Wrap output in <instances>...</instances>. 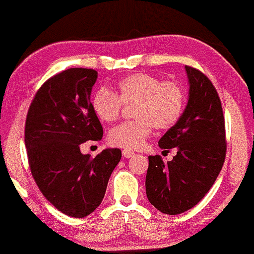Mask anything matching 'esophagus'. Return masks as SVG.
<instances>
[{
    "mask_svg": "<svg viewBox=\"0 0 254 254\" xmlns=\"http://www.w3.org/2000/svg\"><path fill=\"white\" fill-rule=\"evenodd\" d=\"M133 155H135V153H133L132 150H127V149L123 150V156H125V157H131Z\"/></svg>",
    "mask_w": 254,
    "mask_h": 254,
    "instance_id": "1",
    "label": "esophagus"
}]
</instances>
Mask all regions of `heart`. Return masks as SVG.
Here are the masks:
<instances>
[{
	"instance_id": "1",
	"label": "heart",
	"mask_w": 254,
	"mask_h": 254,
	"mask_svg": "<svg viewBox=\"0 0 254 254\" xmlns=\"http://www.w3.org/2000/svg\"><path fill=\"white\" fill-rule=\"evenodd\" d=\"M184 89L174 81L145 72H136L122 78L118 93L106 88L97 92L93 99V110L101 121H117L124 105L132 106V121L113 127L109 142L124 149H138L151 135L153 127L165 130L176 124L184 109Z\"/></svg>"
}]
</instances>
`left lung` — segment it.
I'll return each instance as SVG.
<instances>
[{
	"label": "left lung",
	"mask_w": 254,
	"mask_h": 254,
	"mask_svg": "<svg viewBox=\"0 0 254 254\" xmlns=\"http://www.w3.org/2000/svg\"><path fill=\"white\" fill-rule=\"evenodd\" d=\"M190 92L182 117L160 138L162 149L176 148L165 164L150 155L145 177L147 197L157 210L178 215L193 208L208 193L226 159L227 141L220 97L206 75L186 65Z\"/></svg>",
	"instance_id": "1"
}]
</instances>
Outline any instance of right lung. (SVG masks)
<instances>
[{"mask_svg":"<svg viewBox=\"0 0 254 254\" xmlns=\"http://www.w3.org/2000/svg\"><path fill=\"white\" fill-rule=\"evenodd\" d=\"M98 71L70 68L54 75L37 90L25 124V144L32 177L55 208L86 217L103 202L107 183L121 161L118 148L95 157L80 145L100 141L103 127L90 103Z\"/></svg>","mask_w":254,"mask_h":254,"instance_id":"obj_1","label":"right lung"}]
</instances>
